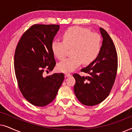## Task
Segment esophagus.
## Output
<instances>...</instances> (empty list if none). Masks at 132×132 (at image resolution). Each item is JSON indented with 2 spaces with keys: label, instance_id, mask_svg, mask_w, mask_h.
Here are the masks:
<instances>
[{
  "label": "esophagus",
  "instance_id": "34e87169",
  "mask_svg": "<svg viewBox=\"0 0 132 132\" xmlns=\"http://www.w3.org/2000/svg\"><path fill=\"white\" fill-rule=\"evenodd\" d=\"M71 76V75L70 73H65V77H70V76Z\"/></svg>",
  "mask_w": 132,
  "mask_h": 132
}]
</instances>
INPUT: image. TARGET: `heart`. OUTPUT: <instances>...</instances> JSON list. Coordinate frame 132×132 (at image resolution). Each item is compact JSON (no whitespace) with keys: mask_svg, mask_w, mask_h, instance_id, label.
Here are the masks:
<instances>
[{"mask_svg":"<svg viewBox=\"0 0 132 132\" xmlns=\"http://www.w3.org/2000/svg\"><path fill=\"white\" fill-rule=\"evenodd\" d=\"M63 41L54 40L52 51L56 57L62 60L71 48V57L59 62L57 65L60 72H71L81 64H89L96 59L101 48V38L96 33L80 27H72L62 34Z\"/></svg>","mask_w":132,"mask_h":132,"instance_id":"1","label":"heart"}]
</instances>
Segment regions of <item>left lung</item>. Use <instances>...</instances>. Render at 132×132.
I'll use <instances>...</instances> for the list:
<instances>
[{"instance_id": "8db88e82", "label": "left lung", "mask_w": 132, "mask_h": 132, "mask_svg": "<svg viewBox=\"0 0 132 132\" xmlns=\"http://www.w3.org/2000/svg\"><path fill=\"white\" fill-rule=\"evenodd\" d=\"M102 45L96 59L81 71L87 76L74 74V92L81 103L94 106L105 100L114 84L118 68L117 53L112 39L105 30L99 28Z\"/></svg>"}]
</instances>
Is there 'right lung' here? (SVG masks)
<instances>
[{"mask_svg": "<svg viewBox=\"0 0 132 132\" xmlns=\"http://www.w3.org/2000/svg\"><path fill=\"white\" fill-rule=\"evenodd\" d=\"M59 25L35 24L21 37L15 48L14 69L23 97L32 104L45 106L56 96L64 79L63 73L44 77L56 65L51 45Z\"/></svg>", "mask_w": 132, "mask_h": 132, "instance_id": "right-lung-1", "label": "right lung"}]
</instances>
